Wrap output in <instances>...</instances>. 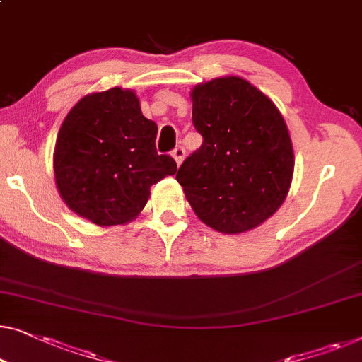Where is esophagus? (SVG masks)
Listing matches in <instances>:
<instances>
[{"label": "esophagus", "instance_id": "esophagus-1", "mask_svg": "<svg viewBox=\"0 0 362 362\" xmlns=\"http://www.w3.org/2000/svg\"><path fill=\"white\" fill-rule=\"evenodd\" d=\"M171 155H173V158H175L176 165L180 166L182 163V160H185V156H186V150L182 148V146H176V148L173 150Z\"/></svg>", "mask_w": 362, "mask_h": 362}]
</instances>
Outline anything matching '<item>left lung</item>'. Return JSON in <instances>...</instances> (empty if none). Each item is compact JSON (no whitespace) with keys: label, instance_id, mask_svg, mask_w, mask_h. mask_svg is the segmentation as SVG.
<instances>
[{"label":"left lung","instance_id":"left-lung-1","mask_svg":"<svg viewBox=\"0 0 362 362\" xmlns=\"http://www.w3.org/2000/svg\"><path fill=\"white\" fill-rule=\"evenodd\" d=\"M192 124L204 142L176 180L192 211L220 233H243L269 218L289 192L294 150L274 103L240 76L194 86Z\"/></svg>","mask_w":362,"mask_h":362}]
</instances>
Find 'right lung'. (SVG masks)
I'll return each mask as SVG.
<instances>
[{
	"label": "right lung",
	"mask_w": 362,
	"mask_h": 362,
	"mask_svg": "<svg viewBox=\"0 0 362 362\" xmlns=\"http://www.w3.org/2000/svg\"><path fill=\"white\" fill-rule=\"evenodd\" d=\"M156 132L132 90L111 88L81 98L66 114L54 151L64 202L99 227L134 220L150 187L177 170L170 155L156 153Z\"/></svg>",
	"instance_id": "1"
}]
</instances>
